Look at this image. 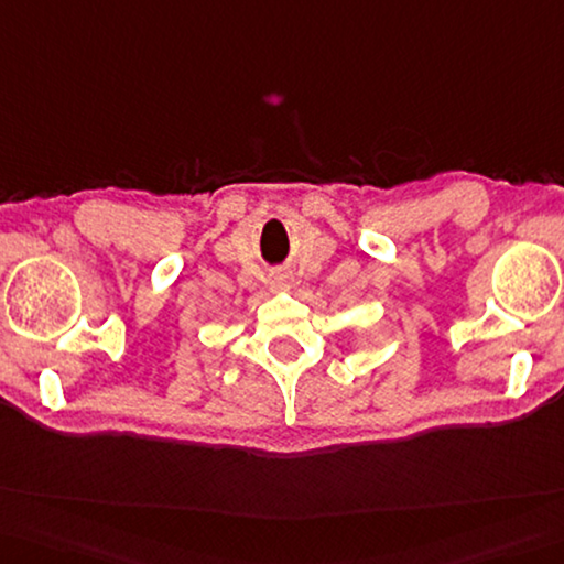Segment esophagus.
I'll return each instance as SVG.
<instances>
[{
    "label": "esophagus",
    "instance_id": "obj_1",
    "mask_svg": "<svg viewBox=\"0 0 564 564\" xmlns=\"http://www.w3.org/2000/svg\"><path fill=\"white\" fill-rule=\"evenodd\" d=\"M274 284H276V288H288V276H276V280H274Z\"/></svg>",
    "mask_w": 564,
    "mask_h": 564
}]
</instances>
